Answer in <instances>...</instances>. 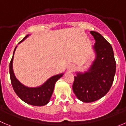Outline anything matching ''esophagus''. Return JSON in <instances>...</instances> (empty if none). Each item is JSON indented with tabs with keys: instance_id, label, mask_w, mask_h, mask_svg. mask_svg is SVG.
Returning <instances> with one entry per match:
<instances>
[{
	"instance_id": "esophagus-1",
	"label": "esophagus",
	"mask_w": 126,
	"mask_h": 126,
	"mask_svg": "<svg viewBox=\"0 0 126 126\" xmlns=\"http://www.w3.org/2000/svg\"><path fill=\"white\" fill-rule=\"evenodd\" d=\"M68 69H69V70H70V71H74L75 69V66L74 64H70V65H69V67H68Z\"/></svg>"
}]
</instances>
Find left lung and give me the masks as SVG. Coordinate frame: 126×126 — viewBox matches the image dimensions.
<instances>
[{
    "instance_id": "8db88e82",
    "label": "left lung",
    "mask_w": 126,
    "mask_h": 126,
    "mask_svg": "<svg viewBox=\"0 0 126 126\" xmlns=\"http://www.w3.org/2000/svg\"><path fill=\"white\" fill-rule=\"evenodd\" d=\"M95 39L94 45L96 57L90 69L84 74L74 77L72 89L80 101L93 102L105 95L112 86L116 64L113 50L101 34L91 31Z\"/></svg>"
}]
</instances>
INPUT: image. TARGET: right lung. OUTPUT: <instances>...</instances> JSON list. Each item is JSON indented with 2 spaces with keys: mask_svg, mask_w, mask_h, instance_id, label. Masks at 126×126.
Segmentation results:
<instances>
[{
  "mask_svg": "<svg viewBox=\"0 0 126 126\" xmlns=\"http://www.w3.org/2000/svg\"><path fill=\"white\" fill-rule=\"evenodd\" d=\"M28 36L26 35L20 43L22 42ZM16 47L14 49L12 58L10 61V67H9L12 85L15 93L21 100L29 105L36 106L46 105V104L48 103L51 99L54 88L55 83L58 80V79H59L63 75V74L52 77L41 87H36V88H29L25 87L16 79L13 70V59H14V52L16 49Z\"/></svg>",
  "mask_w": 126,
  "mask_h": 126,
  "instance_id": "add662e5",
  "label": "right lung"
}]
</instances>
